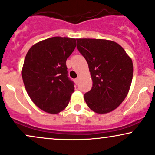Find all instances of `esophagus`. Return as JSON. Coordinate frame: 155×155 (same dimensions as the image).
Masks as SVG:
<instances>
[{"instance_id":"esophagus-1","label":"esophagus","mask_w":155,"mask_h":155,"mask_svg":"<svg viewBox=\"0 0 155 155\" xmlns=\"http://www.w3.org/2000/svg\"><path fill=\"white\" fill-rule=\"evenodd\" d=\"M79 77H77V78H76V79H74V81H75V83H76V84H77V83H78V81H79Z\"/></svg>"}]
</instances>
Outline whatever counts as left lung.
<instances>
[{"instance_id": "1", "label": "left lung", "mask_w": 155, "mask_h": 155, "mask_svg": "<svg viewBox=\"0 0 155 155\" xmlns=\"http://www.w3.org/2000/svg\"><path fill=\"white\" fill-rule=\"evenodd\" d=\"M77 49L84 57L92 79V87L84 100L99 114L113 111L127 96L133 63L120 45L101 39H77Z\"/></svg>"}]
</instances>
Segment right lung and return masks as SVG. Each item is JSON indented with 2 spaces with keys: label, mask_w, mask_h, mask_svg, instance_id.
<instances>
[{
  "label": "right lung",
  "mask_w": 155,
  "mask_h": 155,
  "mask_svg": "<svg viewBox=\"0 0 155 155\" xmlns=\"http://www.w3.org/2000/svg\"><path fill=\"white\" fill-rule=\"evenodd\" d=\"M76 39L54 37L35 44L27 52L22 79L32 102L42 110L57 114L67 107L74 91L68 76L66 60Z\"/></svg>",
  "instance_id": "right-lung-1"
}]
</instances>
